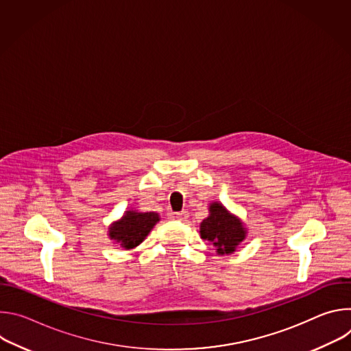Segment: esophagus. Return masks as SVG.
Instances as JSON below:
<instances>
[{
	"label": "esophagus",
	"mask_w": 351,
	"mask_h": 351,
	"mask_svg": "<svg viewBox=\"0 0 351 351\" xmlns=\"http://www.w3.org/2000/svg\"><path fill=\"white\" fill-rule=\"evenodd\" d=\"M175 218L179 219V221H182V222H184V221H187V218H189V213H187V211L176 213V214H175Z\"/></svg>",
	"instance_id": "34e87169"
}]
</instances>
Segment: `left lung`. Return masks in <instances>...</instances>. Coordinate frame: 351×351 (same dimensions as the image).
Segmentation results:
<instances>
[{"mask_svg": "<svg viewBox=\"0 0 351 351\" xmlns=\"http://www.w3.org/2000/svg\"><path fill=\"white\" fill-rule=\"evenodd\" d=\"M245 234L243 222L218 202L210 204V215L199 223V236L210 240L217 247V253L222 256L234 253Z\"/></svg>", "mask_w": 351, "mask_h": 351, "instance_id": "1", "label": "left lung"}]
</instances>
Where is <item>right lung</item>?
Wrapping results in <instances>:
<instances>
[{
  "instance_id": "obj_1",
  "label": "right lung",
  "mask_w": 351,
  "mask_h": 351,
  "mask_svg": "<svg viewBox=\"0 0 351 351\" xmlns=\"http://www.w3.org/2000/svg\"><path fill=\"white\" fill-rule=\"evenodd\" d=\"M160 221L157 213L126 211L125 215L110 226L108 236L125 250L137 247Z\"/></svg>"
}]
</instances>
